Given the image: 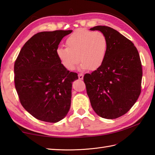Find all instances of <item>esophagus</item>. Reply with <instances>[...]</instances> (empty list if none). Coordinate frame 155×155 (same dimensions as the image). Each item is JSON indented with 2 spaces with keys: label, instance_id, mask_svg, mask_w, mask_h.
Listing matches in <instances>:
<instances>
[{
  "label": "esophagus",
  "instance_id": "esophagus-1",
  "mask_svg": "<svg viewBox=\"0 0 155 155\" xmlns=\"http://www.w3.org/2000/svg\"><path fill=\"white\" fill-rule=\"evenodd\" d=\"M78 78H79V79H83V77H84V75H83V74H82V73H79L78 74Z\"/></svg>",
  "mask_w": 155,
  "mask_h": 155
}]
</instances>
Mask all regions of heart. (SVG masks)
Here are the masks:
<instances>
[{
    "label": "heart",
    "instance_id": "obj_1",
    "mask_svg": "<svg viewBox=\"0 0 155 155\" xmlns=\"http://www.w3.org/2000/svg\"><path fill=\"white\" fill-rule=\"evenodd\" d=\"M67 47H60L57 55L63 67L73 71L78 62L83 70H96L103 64L108 49V41L103 32L85 28L74 31L66 40Z\"/></svg>",
    "mask_w": 155,
    "mask_h": 155
}]
</instances>
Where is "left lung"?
I'll return each instance as SVG.
<instances>
[{"mask_svg":"<svg viewBox=\"0 0 155 155\" xmlns=\"http://www.w3.org/2000/svg\"><path fill=\"white\" fill-rule=\"evenodd\" d=\"M106 36L108 49L104 62L84 76L91 106L98 116L114 119L126 114L141 92L143 70L137 48L129 39L106 26H97Z\"/></svg>","mask_w":155,"mask_h":155,"instance_id":"8db88e82","label":"left lung"}]
</instances>
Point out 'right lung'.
Here are the masks:
<instances>
[{
    "label": "right lung",
    "instance_id": "1",
    "mask_svg": "<svg viewBox=\"0 0 155 155\" xmlns=\"http://www.w3.org/2000/svg\"><path fill=\"white\" fill-rule=\"evenodd\" d=\"M72 31L41 32L26 42L16 58L15 85L22 106L42 121L57 123L70 109L72 83L78 79L61 63L58 45Z\"/></svg>",
    "mask_w": 155,
    "mask_h": 155
}]
</instances>
